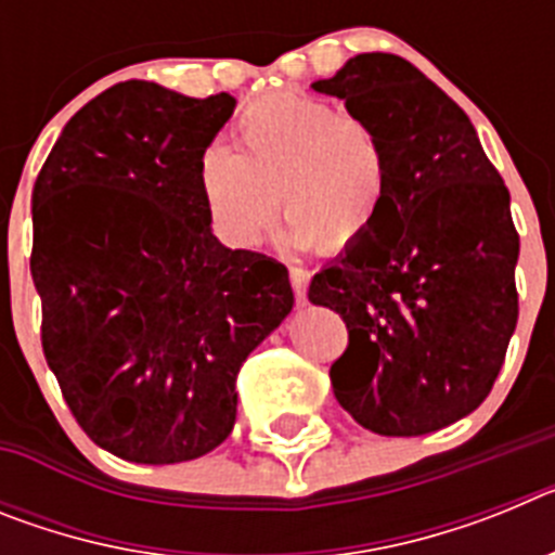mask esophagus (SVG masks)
I'll list each match as a JSON object with an SVG mask.
<instances>
[{"instance_id":"obj_1","label":"esophagus","mask_w":555,"mask_h":555,"mask_svg":"<svg viewBox=\"0 0 555 555\" xmlns=\"http://www.w3.org/2000/svg\"><path fill=\"white\" fill-rule=\"evenodd\" d=\"M292 286H294V297H297V302L300 306H306L308 302V283H311V272L302 267H292Z\"/></svg>"}]
</instances>
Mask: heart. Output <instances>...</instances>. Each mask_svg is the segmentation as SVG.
Here are the masks:
<instances>
[{
    "label": "heart",
    "instance_id": "heart-1",
    "mask_svg": "<svg viewBox=\"0 0 555 555\" xmlns=\"http://www.w3.org/2000/svg\"><path fill=\"white\" fill-rule=\"evenodd\" d=\"M197 185L210 224L233 247H255L281 210L288 242L347 249L372 230L386 194L380 135L313 96L255 102L235 121V152H203Z\"/></svg>",
    "mask_w": 555,
    "mask_h": 555
}]
</instances>
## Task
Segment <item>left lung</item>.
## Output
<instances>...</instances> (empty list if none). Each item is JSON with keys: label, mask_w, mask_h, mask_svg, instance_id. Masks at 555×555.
I'll return each instance as SVG.
<instances>
[{"label": "left lung", "mask_w": 555, "mask_h": 555, "mask_svg": "<svg viewBox=\"0 0 555 555\" xmlns=\"http://www.w3.org/2000/svg\"><path fill=\"white\" fill-rule=\"evenodd\" d=\"M311 88L386 152L375 224L308 288L350 331L333 395L372 434H434L487 400L517 327L512 197L467 113L403 57L356 55Z\"/></svg>", "instance_id": "left-lung-1"}]
</instances>
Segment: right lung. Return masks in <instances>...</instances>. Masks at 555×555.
Returning <instances> with one entry per match:
<instances>
[{"label":"right lung","instance_id":"add662e5","mask_svg":"<svg viewBox=\"0 0 555 555\" xmlns=\"http://www.w3.org/2000/svg\"><path fill=\"white\" fill-rule=\"evenodd\" d=\"M233 111L230 94L116 82L66 121L33 189L43 356L80 428L135 464L219 448L238 370L294 308L288 269L224 247L199 197Z\"/></svg>","mask_w":555,"mask_h":555}]
</instances>
